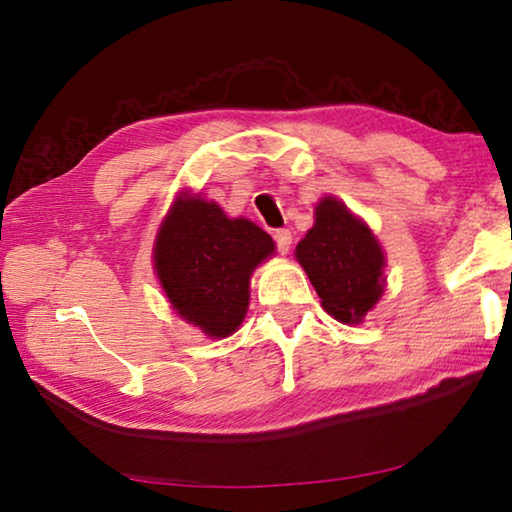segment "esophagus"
Returning <instances> with one entry per match:
<instances>
[{
	"label": "esophagus",
	"mask_w": 512,
	"mask_h": 512,
	"mask_svg": "<svg viewBox=\"0 0 512 512\" xmlns=\"http://www.w3.org/2000/svg\"><path fill=\"white\" fill-rule=\"evenodd\" d=\"M273 239H275V246H277V250H280L282 255H287V253H289V248H291V244H293L291 232H289V230H275V232H273Z\"/></svg>",
	"instance_id": "1"
}]
</instances>
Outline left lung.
<instances>
[{"label":"left lung","mask_w":512,"mask_h":512,"mask_svg":"<svg viewBox=\"0 0 512 512\" xmlns=\"http://www.w3.org/2000/svg\"><path fill=\"white\" fill-rule=\"evenodd\" d=\"M314 214V228L296 246V259L327 314L361 323L384 293V250L368 225L336 198H323Z\"/></svg>","instance_id":"1"}]
</instances>
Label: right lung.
I'll list each match as a JSON object with an SVG mask.
<instances>
[{
	"label": "right lung",
	"mask_w": 512,
	"mask_h": 512,
	"mask_svg": "<svg viewBox=\"0 0 512 512\" xmlns=\"http://www.w3.org/2000/svg\"><path fill=\"white\" fill-rule=\"evenodd\" d=\"M273 253V239L259 225L228 219L214 201L183 192L155 237L153 266L176 314L223 339L244 323L250 275Z\"/></svg>",
	"instance_id": "1"
}]
</instances>
